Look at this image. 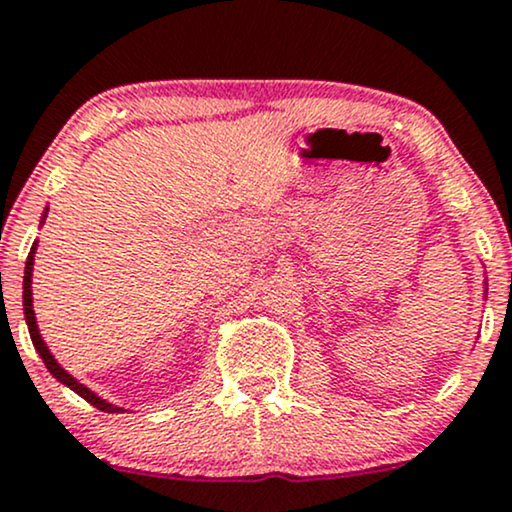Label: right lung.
<instances>
[{
	"label": "right lung",
	"mask_w": 512,
	"mask_h": 512,
	"mask_svg": "<svg viewBox=\"0 0 512 512\" xmlns=\"http://www.w3.org/2000/svg\"><path fill=\"white\" fill-rule=\"evenodd\" d=\"M47 212H49V207H45V212H42L40 226L45 224ZM35 248H38V243H33V248H30V255H28V260H26V272H23V315H26V324H28L30 338H33L35 350H38V353H40L42 362H45L47 369H49V374H52L54 379L61 381V384H64V386H69L71 391H76L80 398L88 400V403L95 405L97 410H102V412H126L123 408H119V405L109 403V400H104V398L97 396V393L90 391L88 386L80 384V381H78L76 377H71V374L66 372V369L61 367L57 360H54V355L49 353L47 343L42 341L40 329H38V319H35V310H33V264H35Z\"/></svg>",
	"instance_id": "1"
}]
</instances>
